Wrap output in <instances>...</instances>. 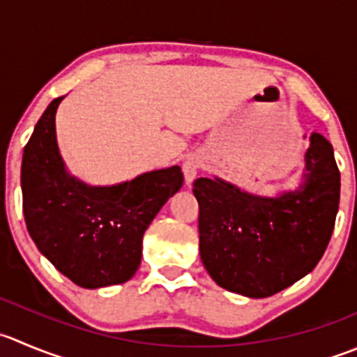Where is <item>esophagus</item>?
Wrapping results in <instances>:
<instances>
[{"mask_svg":"<svg viewBox=\"0 0 357 357\" xmlns=\"http://www.w3.org/2000/svg\"><path fill=\"white\" fill-rule=\"evenodd\" d=\"M200 158L195 157V155H192V157H188L185 160V164H183V174H185V183L186 186H192L193 181H195L197 174H199V169H200Z\"/></svg>","mask_w":357,"mask_h":357,"instance_id":"esophagus-1","label":"esophagus"}]
</instances>
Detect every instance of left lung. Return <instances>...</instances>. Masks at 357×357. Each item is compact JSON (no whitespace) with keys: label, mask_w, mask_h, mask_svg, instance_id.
I'll list each match as a JSON object with an SVG mask.
<instances>
[{"label":"left lung","mask_w":357,"mask_h":357,"mask_svg":"<svg viewBox=\"0 0 357 357\" xmlns=\"http://www.w3.org/2000/svg\"><path fill=\"white\" fill-rule=\"evenodd\" d=\"M298 186L274 197L214 176L193 183L200 259L227 291L266 298L314 271L335 228L340 172L333 146L312 132Z\"/></svg>","instance_id":"left-lung-1"}]
</instances>
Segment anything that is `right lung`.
<instances>
[{
  "label": "right lung",
  "instance_id": "1",
  "mask_svg": "<svg viewBox=\"0 0 357 357\" xmlns=\"http://www.w3.org/2000/svg\"><path fill=\"white\" fill-rule=\"evenodd\" d=\"M48 105L24 148L20 188L26 227L41 255L86 289L127 282L139 268L143 235L169 197L183 186L179 165L112 186L69 174L59 153Z\"/></svg>",
  "mask_w": 357,
  "mask_h": 357
}]
</instances>
